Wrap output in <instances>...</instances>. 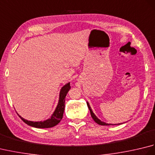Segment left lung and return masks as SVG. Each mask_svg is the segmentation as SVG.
<instances>
[{
  "label": "left lung",
  "mask_w": 155,
  "mask_h": 155,
  "mask_svg": "<svg viewBox=\"0 0 155 155\" xmlns=\"http://www.w3.org/2000/svg\"><path fill=\"white\" fill-rule=\"evenodd\" d=\"M87 106H88V108H89V110H90L91 115L92 118H93V120H94L95 122H96V123H97V124H100V125H103V126H108V125H114V124H108V123H104V122L101 121V120L99 119V118H98V117L96 116V115L94 114V113H93V111L92 110L91 107H90L89 103H88V102H87ZM121 124H123V123H121ZM114 125H116V124H114Z\"/></svg>",
  "instance_id": "left-lung-1"
}]
</instances>
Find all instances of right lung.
Wrapping results in <instances>:
<instances>
[{
    "instance_id": "obj_1",
    "label": "right lung",
    "mask_w": 155,
    "mask_h": 155,
    "mask_svg": "<svg viewBox=\"0 0 155 155\" xmlns=\"http://www.w3.org/2000/svg\"><path fill=\"white\" fill-rule=\"evenodd\" d=\"M71 89L70 83H68L64 85L63 87L61 88L60 91V93H59V99L58 102V104L57 107H56L54 113H52L51 117L48 118V119L45 120L44 121H31L28 120L27 119L23 118L21 116L18 114L19 117L21 118L23 122L29 125V126L38 128H51L53 127L56 125L60 123L61 119L63 117V113L64 110V107H65V97L67 96L68 92Z\"/></svg>"
}]
</instances>
